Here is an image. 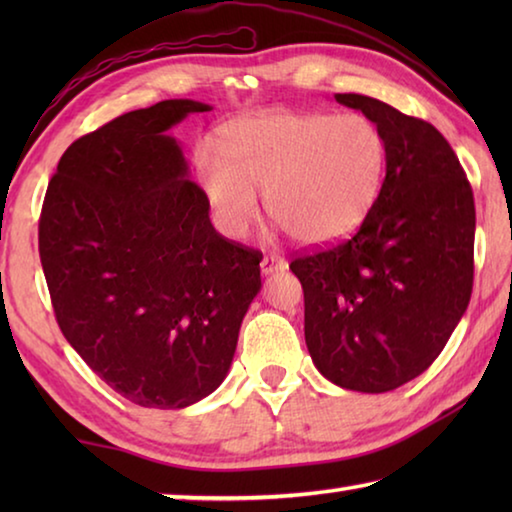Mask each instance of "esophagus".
Listing matches in <instances>:
<instances>
[{"label":"esophagus","instance_id":"34e87169","mask_svg":"<svg viewBox=\"0 0 512 512\" xmlns=\"http://www.w3.org/2000/svg\"><path fill=\"white\" fill-rule=\"evenodd\" d=\"M259 268H262V275H273L277 271H284V268H287V262H284V257L280 255H266L262 259V264H259Z\"/></svg>","mask_w":512,"mask_h":512}]
</instances>
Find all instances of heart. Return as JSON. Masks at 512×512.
<instances>
[{"label": "heart", "mask_w": 512, "mask_h": 512, "mask_svg": "<svg viewBox=\"0 0 512 512\" xmlns=\"http://www.w3.org/2000/svg\"><path fill=\"white\" fill-rule=\"evenodd\" d=\"M219 155H198L216 228L239 239L266 210L302 244L352 235L386 178L388 146L375 121L345 112L273 110L221 128Z\"/></svg>", "instance_id": "b5f03b06"}]
</instances>
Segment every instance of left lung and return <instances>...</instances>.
<instances>
[{
  "mask_svg": "<svg viewBox=\"0 0 512 512\" xmlns=\"http://www.w3.org/2000/svg\"><path fill=\"white\" fill-rule=\"evenodd\" d=\"M334 99L384 133V187L348 241L289 268L305 291V341L320 375L348 391L386 393L436 361L470 305L474 196L427 121L363 94Z\"/></svg>",
  "mask_w": 512,
  "mask_h": 512,
  "instance_id": "8db88e82",
  "label": "left lung"
}]
</instances>
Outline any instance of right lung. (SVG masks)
Instances as JSON below:
<instances>
[{"label":"right lung","instance_id":"right-lung-1","mask_svg":"<svg viewBox=\"0 0 512 512\" xmlns=\"http://www.w3.org/2000/svg\"><path fill=\"white\" fill-rule=\"evenodd\" d=\"M212 106L167 99L63 153L40 214L60 332L121 397L185 409L221 386L262 289L259 253L223 239L176 137Z\"/></svg>","mask_w":512,"mask_h":512}]
</instances>
